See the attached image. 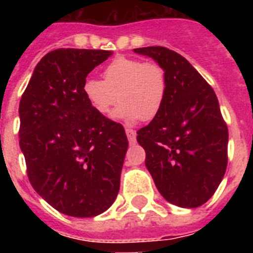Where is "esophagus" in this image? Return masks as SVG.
<instances>
[{
  "instance_id": "1",
  "label": "esophagus",
  "mask_w": 253,
  "mask_h": 253,
  "mask_svg": "<svg viewBox=\"0 0 253 253\" xmlns=\"http://www.w3.org/2000/svg\"><path fill=\"white\" fill-rule=\"evenodd\" d=\"M126 135L127 139H128V142L130 144H134L136 142V132L134 130H131V128H126Z\"/></svg>"
}]
</instances>
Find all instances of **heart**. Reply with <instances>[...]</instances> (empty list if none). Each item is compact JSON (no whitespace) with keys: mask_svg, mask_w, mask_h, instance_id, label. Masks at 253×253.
I'll return each instance as SVG.
<instances>
[{"mask_svg":"<svg viewBox=\"0 0 253 253\" xmlns=\"http://www.w3.org/2000/svg\"><path fill=\"white\" fill-rule=\"evenodd\" d=\"M103 80L87 79L83 85L86 102L102 117H109L118 99L114 117L127 123L151 121L160 113L167 97V76L156 63L118 56L106 65Z\"/></svg>","mask_w":253,"mask_h":253,"instance_id":"b5f03b06","label":"heart"}]
</instances>
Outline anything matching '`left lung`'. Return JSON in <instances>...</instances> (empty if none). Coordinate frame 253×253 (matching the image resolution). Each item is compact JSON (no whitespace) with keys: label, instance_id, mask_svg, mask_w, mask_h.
Returning a JSON list of instances; mask_svg holds the SVG:
<instances>
[{"label":"left lung","instance_id":"8db88e82","mask_svg":"<svg viewBox=\"0 0 253 253\" xmlns=\"http://www.w3.org/2000/svg\"><path fill=\"white\" fill-rule=\"evenodd\" d=\"M166 72L167 97L136 140L146 167L168 202L198 208L219 186L227 167L228 130L212 87L180 53L166 47L135 48Z\"/></svg>","mask_w":253,"mask_h":253}]
</instances>
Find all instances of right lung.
<instances>
[{"label": "right lung", "mask_w": 253, "mask_h": 253, "mask_svg": "<svg viewBox=\"0 0 253 253\" xmlns=\"http://www.w3.org/2000/svg\"><path fill=\"white\" fill-rule=\"evenodd\" d=\"M111 55L51 51L37 64L19 102V147L30 182L65 215H99L119 192L128 147L125 128L93 110L83 94L87 75Z\"/></svg>", "instance_id": "right-lung-1"}]
</instances>
